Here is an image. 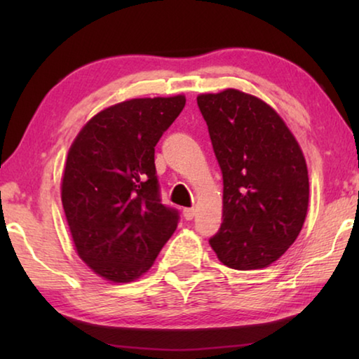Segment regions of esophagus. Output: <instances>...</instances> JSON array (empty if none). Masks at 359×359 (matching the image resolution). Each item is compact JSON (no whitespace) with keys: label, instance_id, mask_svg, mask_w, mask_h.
<instances>
[{"label":"esophagus","instance_id":"34e87169","mask_svg":"<svg viewBox=\"0 0 359 359\" xmlns=\"http://www.w3.org/2000/svg\"><path fill=\"white\" fill-rule=\"evenodd\" d=\"M182 214H184L185 220H193L194 215H196V210L191 209V208H187V209H184V212H182Z\"/></svg>","mask_w":359,"mask_h":359}]
</instances>
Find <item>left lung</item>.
I'll return each mask as SVG.
<instances>
[{
  "instance_id": "1",
  "label": "left lung",
  "mask_w": 359,
  "mask_h": 359,
  "mask_svg": "<svg viewBox=\"0 0 359 359\" xmlns=\"http://www.w3.org/2000/svg\"><path fill=\"white\" fill-rule=\"evenodd\" d=\"M198 107L223 174V223L209 244L224 266L263 269L288 250L306 220L302 150L257 96L228 88L199 95Z\"/></svg>"
}]
</instances>
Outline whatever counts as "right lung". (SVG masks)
Returning a JSON list of instances; mask_svg holds the SVG:
<instances>
[{
	"label": "right lung",
	"mask_w": 359,
	"mask_h": 359,
	"mask_svg": "<svg viewBox=\"0 0 359 359\" xmlns=\"http://www.w3.org/2000/svg\"><path fill=\"white\" fill-rule=\"evenodd\" d=\"M184 107V95L118 102L71 145L65 215L79 257L107 280L141 277L177 228L179 210L161 204L155 145Z\"/></svg>",
	"instance_id": "add662e5"
}]
</instances>
